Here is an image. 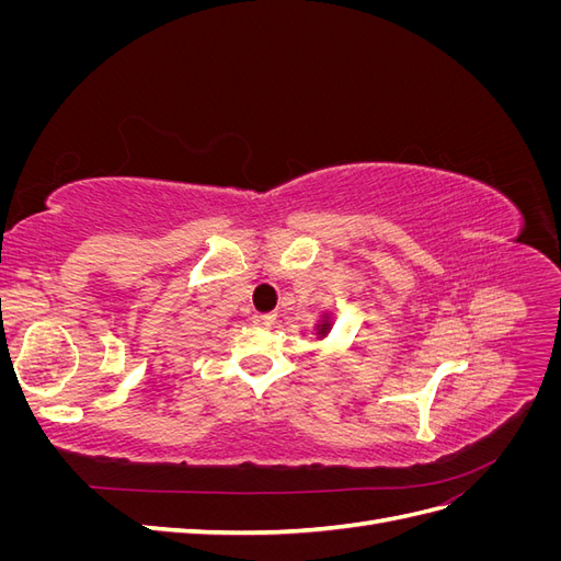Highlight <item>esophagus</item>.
Listing matches in <instances>:
<instances>
[{
  "label": "esophagus",
  "mask_w": 561,
  "mask_h": 561,
  "mask_svg": "<svg viewBox=\"0 0 561 561\" xmlns=\"http://www.w3.org/2000/svg\"><path fill=\"white\" fill-rule=\"evenodd\" d=\"M252 320L257 322V325H262V328H268V325H274V322H276V316L274 313H254Z\"/></svg>",
  "instance_id": "34e87169"
}]
</instances>
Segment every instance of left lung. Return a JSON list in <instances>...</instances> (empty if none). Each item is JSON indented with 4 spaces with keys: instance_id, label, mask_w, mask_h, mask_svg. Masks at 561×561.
Wrapping results in <instances>:
<instances>
[{
    "instance_id": "left-lung-1",
    "label": "left lung",
    "mask_w": 561,
    "mask_h": 561,
    "mask_svg": "<svg viewBox=\"0 0 561 561\" xmlns=\"http://www.w3.org/2000/svg\"><path fill=\"white\" fill-rule=\"evenodd\" d=\"M332 330V316L330 313H322L320 316V320H318V325H316V334H318V339H322V336H328V332Z\"/></svg>"
}]
</instances>
